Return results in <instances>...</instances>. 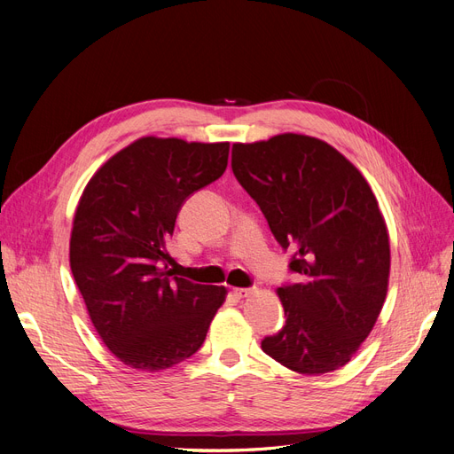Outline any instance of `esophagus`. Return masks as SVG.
<instances>
[{
    "mask_svg": "<svg viewBox=\"0 0 454 454\" xmlns=\"http://www.w3.org/2000/svg\"><path fill=\"white\" fill-rule=\"evenodd\" d=\"M232 294H235L239 299H244V297H248V295L254 294V287H235Z\"/></svg>",
    "mask_w": 454,
    "mask_h": 454,
    "instance_id": "esophagus-1",
    "label": "esophagus"
}]
</instances>
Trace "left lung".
Returning <instances> with one entry per match:
<instances>
[{
	"label": "left lung",
	"instance_id": "1",
	"mask_svg": "<svg viewBox=\"0 0 454 454\" xmlns=\"http://www.w3.org/2000/svg\"><path fill=\"white\" fill-rule=\"evenodd\" d=\"M231 168L301 277L278 287L286 324L261 348L303 375L348 364L388 287V232L373 191L337 149L303 134L235 144Z\"/></svg>",
	"mask_w": 454,
	"mask_h": 454
}]
</instances>
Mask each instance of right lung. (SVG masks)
Listing matches in <instances>:
<instances>
[{
  "mask_svg": "<svg viewBox=\"0 0 454 454\" xmlns=\"http://www.w3.org/2000/svg\"><path fill=\"white\" fill-rule=\"evenodd\" d=\"M229 144L140 138L92 176L79 200L70 265L96 332L134 369L193 356L225 287L176 277L167 240L184 202L222 177Z\"/></svg>",
  "mask_w": 454,
  "mask_h": 454,
  "instance_id": "right-lung-1",
  "label": "right lung"
}]
</instances>
